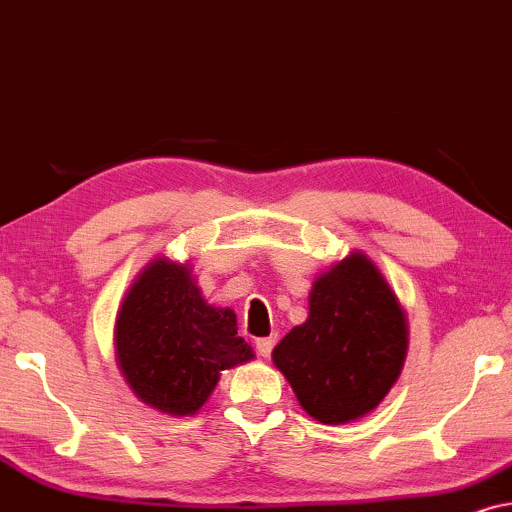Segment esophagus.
Returning a JSON list of instances; mask_svg holds the SVG:
<instances>
[{
	"label": "esophagus",
	"instance_id": "obj_1",
	"mask_svg": "<svg viewBox=\"0 0 512 512\" xmlns=\"http://www.w3.org/2000/svg\"><path fill=\"white\" fill-rule=\"evenodd\" d=\"M274 346H276V335L274 337H262V339H257V342H255V349L262 358H269L271 351H274Z\"/></svg>",
	"mask_w": 512,
	"mask_h": 512
}]
</instances>
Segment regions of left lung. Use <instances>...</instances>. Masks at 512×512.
Here are the masks:
<instances>
[{
  "label": "left lung",
  "mask_w": 512,
  "mask_h": 512,
  "mask_svg": "<svg viewBox=\"0 0 512 512\" xmlns=\"http://www.w3.org/2000/svg\"><path fill=\"white\" fill-rule=\"evenodd\" d=\"M405 356L403 306L370 257L351 252L316 278L309 318L271 358L309 417L349 424L386 398Z\"/></svg>",
  "instance_id": "left-lung-1"
}]
</instances>
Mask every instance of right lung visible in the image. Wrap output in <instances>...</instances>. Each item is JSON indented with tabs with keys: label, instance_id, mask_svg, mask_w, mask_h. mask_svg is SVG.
<instances>
[{
	"label": "right lung",
	"instance_id": "obj_1",
	"mask_svg": "<svg viewBox=\"0 0 512 512\" xmlns=\"http://www.w3.org/2000/svg\"><path fill=\"white\" fill-rule=\"evenodd\" d=\"M114 351L131 391L173 417L199 412L222 370L255 358L238 337L236 313L208 304L189 264L166 257L149 262L126 292Z\"/></svg>",
	"mask_w": 512,
	"mask_h": 512
}]
</instances>
